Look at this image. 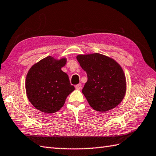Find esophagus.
<instances>
[{
    "label": "esophagus",
    "mask_w": 156,
    "mask_h": 156,
    "mask_svg": "<svg viewBox=\"0 0 156 156\" xmlns=\"http://www.w3.org/2000/svg\"><path fill=\"white\" fill-rule=\"evenodd\" d=\"M75 88L76 89H77V90H80L82 88V84H78L77 85L75 86Z\"/></svg>",
    "instance_id": "obj_1"
}]
</instances>
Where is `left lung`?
<instances>
[{
    "mask_svg": "<svg viewBox=\"0 0 156 156\" xmlns=\"http://www.w3.org/2000/svg\"><path fill=\"white\" fill-rule=\"evenodd\" d=\"M76 59L88 76L82 92L90 107L98 112H107L120 104L127 82L119 63L98 53L79 54Z\"/></svg>",
    "mask_w": 156,
    "mask_h": 156,
    "instance_id": "1",
    "label": "left lung"
}]
</instances>
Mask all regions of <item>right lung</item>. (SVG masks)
Returning <instances> with one entry per match:
<instances>
[{"mask_svg": "<svg viewBox=\"0 0 156 156\" xmlns=\"http://www.w3.org/2000/svg\"><path fill=\"white\" fill-rule=\"evenodd\" d=\"M67 59L48 56L35 63L26 76L25 90L29 102L45 113H54L64 106L68 96L74 90L68 74L62 70Z\"/></svg>", "mask_w": 156, "mask_h": 156, "instance_id": "right-lung-1", "label": "right lung"}]
</instances>
